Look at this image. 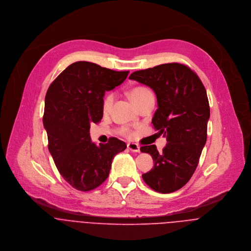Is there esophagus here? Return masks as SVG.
I'll use <instances>...</instances> for the list:
<instances>
[{
    "label": "esophagus",
    "instance_id": "obj_1",
    "mask_svg": "<svg viewBox=\"0 0 251 251\" xmlns=\"http://www.w3.org/2000/svg\"><path fill=\"white\" fill-rule=\"evenodd\" d=\"M127 148L132 152H140V146L136 143H127Z\"/></svg>",
    "mask_w": 251,
    "mask_h": 251
}]
</instances>
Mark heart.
<instances>
[{
  "mask_svg": "<svg viewBox=\"0 0 251 251\" xmlns=\"http://www.w3.org/2000/svg\"><path fill=\"white\" fill-rule=\"evenodd\" d=\"M129 97H130L131 101L135 104V106H137L138 104H140L144 100H146L148 98H153V94H152L151 90L147 87L136 86V87H133L129 91ZM113 101H114V95L112 93H108L104 96L103 101H102V110H103V112H108L109 111V109L111 108V106L113 104ZM119 132L122 135L127 136V137H130L132 135L131 129L126 127V126L121 127L119 129Z\"/></svg>",
  "mask_w": 251,
  "mask_h": 251,
  "instance_id": "obj_1",
  "label": "heart"
}]
</instances>
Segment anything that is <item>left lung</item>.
Instances as JSON below:
<instances>
[{
    "mask_svg": "<svg viewBox=\"0 0 251 251\" xmlns=\"http://www.w3.org/2000/svg\"><path fill=\"white\" fill-rule=\"evenodd\" d=\"M129 78L154 90L158 109L152 119L153 127L168 141L162 152L156 145L140 148L154 162L142 178L157 192H174L192 176L206 143L210 117L206 89L198 75L179 63L136 71Z\"/></svg>",
    "mask_w": 251,
    "mask_h": 251,
    "instance_id": "1",
    "label": "left lung"
}]
</instances>
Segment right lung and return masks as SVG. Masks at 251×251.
<instances>
[{
    "label": "right lung",
    "mask_w": 251,
    "mask_h": 251,
    "mask_svg": "<svg viewBox=\"0 0 251 251\" xmlns=\"http://www.w3.org/2000/svg\"><path fill=\"white\" fill-rule=\"evenodd\" d=\"M128 73L80 61L70 65L48 88L43 115L48 148L61 176L77 190L101 185L115 155L126 148L116 137L96 145L89 128L101 122L105 91L122 84Z\"/></svg>",
    "instance_id": "right-lung-1"
}]
</instances>
